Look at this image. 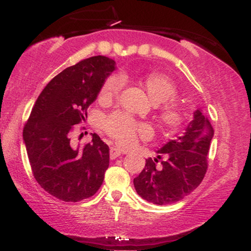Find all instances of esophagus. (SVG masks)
I'll return each instance as SVG.
<instances>
[{
  "label": "esophagus",
  "instance_id": "obj_1",
  "mask_svg": "<svg viewBox=\"0 0 251 251\" xmlns=\"http://www.w3.org/2000/svg\"><path fill=\"white\" fill-rule=\"evenodd\" d=\"M120 155H122V151L119 149L111 148V150H109V157H111V159H116V158L120 157Z\"/></svg>",
  "mask_w": 251,
  "mask_h": 251
}]
</instances>
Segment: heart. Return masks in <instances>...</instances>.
Segmentation results:
<instances>
[{"instance_id":"1","label":"heart","mask_w":251,"mask_h":251,"mask_svg":"<svg viewBox=\"0 0 251 251\" xmlns=\"http://www.w3.org/2000/svg\"><path fill=\"white\" fill-rule=\"evenodd\" d=\"M125 76L123 74H113L107 77L101 88L100 98L102 100H112L122 93L125 87ZM148 96L154 105L165 103L160 108L159 118L163 125L169 129H177L183 123V111L175 103H166L175 100L177 97V88L175 83L168 76L160 73L146 74L143 79ZM106 132L113 138L120 146L129 148L134 145L137 138L149 137L151 134V128L145 124L135 123L132 118L123 113H114L106 120Z\"/></svg>"}]
</instances>
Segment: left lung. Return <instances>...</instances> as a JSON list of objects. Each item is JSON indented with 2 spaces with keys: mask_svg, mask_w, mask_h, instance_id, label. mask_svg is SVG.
<instances>
[{
  "mask_svg": "<svg viewBox=\"0 0 251 251\" xmlns=\"http://www.w3.org/2000/svg\"><path fill=\"white\" fill-rule=\"evenodd\" d=\"M214 128L200 108L194 112L184 134L170 140L157 151V158L146 159L145 168L133 179L143 200L166 205L183 200L203 180L208 169V152ZM164 159L163 160L161 157ZM162 159L161 168H155Z\"/></svg>",
  "mask_w": 251,
  "mask_h": 251,
  "instance_id": "1",
  "label": "left lung"
}]
</instances>
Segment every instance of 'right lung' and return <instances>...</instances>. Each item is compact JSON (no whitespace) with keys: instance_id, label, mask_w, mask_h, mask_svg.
I'll list each match as a JSON object with an SVG mask.
<instances>
[{"instance_id":"right-lung-1","label":"right lung","mask_w":251,"mask_h":251,"mask_svg":"<svg viewBox=\"0 0 251 251\" xmlns=\"http://www.w3.org/2000/svg\"><path fill=\"white\" fill-rule=\"evenodd\" d=\"M116 61L98 55L63 70L37 98L24 128L34 177L48 194L63 201L92 197L109 165V149L97 133L82 149L73 148L71 132L87 117Z\"/></svg>"}]
</instances>
